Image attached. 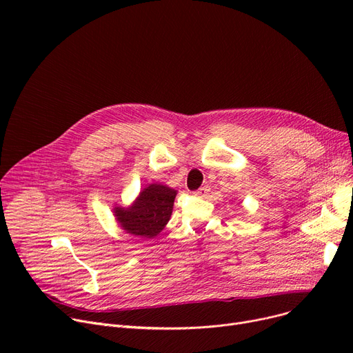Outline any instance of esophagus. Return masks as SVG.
<instances>
[{
  "mask_svg": "<svg viewBox=\"0 0 353 353\" xmlns=\"http://www.w3.org/2000/svg\"><path fill=\"white\" fill-rule=\"evenodd\" d=\"M209 190H210L209 186H203V188H200V189L196 192V194L200 196V197H203V196H206V194L209 193Z\"/></svg>",
  "mask_w": 353,
  "mask_h": 353,
  "instance_id": "1",
  "label": "esophagus"
}]
</instances>
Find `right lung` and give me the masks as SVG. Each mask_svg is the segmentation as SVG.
Returning a JSON list of instances; mask_svg holds the SVG:
<instances>
[{
	"label": "right lung",
	"mask_w": 353,
	"mask_h": 353,
	"mask_svg": "<svg viewBox=\"0 0 353 353\" xmlns=\"http://www.w3.org/2000/svg\"><path fill=\"white\" fill-rule=\"evenodd\" d=\"M177 192L163 184H148L128 208H114L120 228L137 237L153 239L170 220Z\"/></svg>",
	"instance_id": "obj_1"
}]
</instances>
